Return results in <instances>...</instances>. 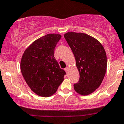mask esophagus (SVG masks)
<instances>
[{
	"label": "esophagus",
	"mask_w": 124,
	"mask_h": 124,
	"mask_svg": "<svg viewBox=\"0 0 124 124\" xmlns=\"http://www.w3.org/2000/svg\"><path fill=\"white\" fill-rule=\"evenodd\" d=\"M64 70L65 71V72H67H67H68V68L67 67H66V68H65Z\"/></svg>",
	"instance_id": "34e87169"
}]
</instances>
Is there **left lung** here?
Masks as SVG:
<instances>
[{
  "label": "left lung",
  "mask_w": 124,
  "mask_h": 124,
  "mask_svg": "<svg viewBox=\"0 0 124 124\" xmlns=\"http://www.w3.org/2000/svg\"><path fill=\"white\" fill-rule=\"evenodd\" d=\"M64 38L72 50L79 73L74 88L81 95H88L100 86L107 69V56L97 39L84 33L70 32Z\"/></svg>",
  "instance_id": "1"
}]
</instances>
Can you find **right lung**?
Wrapping results in <instances>:
<instances>
[{
	"label": "right lung",
	"mask_w": 124,
	"mask_h": 124,
	"mask_svg": "<svg viewBox=\"0 0 124 124\" xmlns=\"http://www.w3.org/2000/svg\"><path fill=\"white\" fill-rule=\"evenodd\" d=\"M62 36L50 33L35 40L25 50L20 68L27 85L35 93L49 97L56 92L64 80L61 69L54 57V49Z\"/></svg>",
	"instance_id": "obj_1"
}]
</instances>
